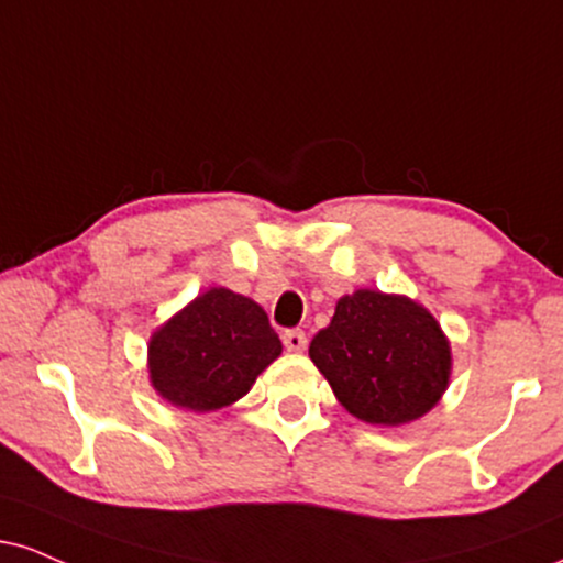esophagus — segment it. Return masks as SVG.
I'll return each instance as SVG.
<instances>
[{
  "label": "esophagus",
  "mask_w": 563,
  "mask_h": 563,
  "mask_svg": "<svg viewBox=\"0 0 563 563\" xmlns=\"http://www.w3.org/2000/svg\"><path fill=\"white\" fill-rule=\"evenodd\" d=\"M283 346L288 351H296V354L307 349V335H303V330H286V333H283Z\"/></svg>",
  "instance_id": "obj_1"
}]
</instances>
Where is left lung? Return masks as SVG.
Segmentation results:
<instances>
[{"label": "left lung", "instance_id": "left-lung-1", "mask_svg": "<svg viewBox=\"0 0 563 563\" xmlns=\"http://www.w3.org/2000/svg\"><path fill=\"white\" fill-rule=\"evenodd\" d=\"M311 362L351 415L369 424H404L443 396L451 349L435 317L404 296L356 290L311 338Z\"/></svg>", "mask_w": 563, "mask_h": 563}]
</instances>
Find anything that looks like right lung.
<instances>
[{
	"instance_id": "1",
	"label": "right lung",
	"mask_w": 563,
	"mask_h": 563,
	"mask_svg": "<svg viewBox=\"0 0 563 563\" xmlns=\"http://www.w3.org/2000/svg\"><path fill=\"white\" fill-rule=\"evenodd\" d=\"M280 351V338L260 303L212 288L152 335L148 372L170 404L214 411L246 396Z\"/></svg>"
}]
</instances>
